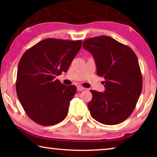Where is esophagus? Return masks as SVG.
I'll return each instance as SVG.
<instances>
[{
	"label": "esophagus",
	"instance_id": "34e87169",
	"mask_svg": "<svg viewBox=\"0 0 157 157\" xmlns=\"http://www.w3.org/2000/svg\"><path fill=\"white\" fill-rule=\"evenodd\" d=\"M77 88H78V91H83V90L85 89V88H84V87L82 86H78V87H77Z\"/></svg>",
	"mask_w": 157,
	"mask_h": 157
}]
</instances>
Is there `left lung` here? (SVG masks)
Instances as JSON below:
<instances>
[{
  "instance_id": "obj_1",
  "label": "left lung",
  "mask_w": 157,
  "mask_h": 157,
  "mask_svg": "<svg viewBox=\"0 0 157 157\" xmlns=\"http://www.w3.org/2000/svg\"><path fill=\"white\" fill-rule=\"evenodd\" d=\"M83 48L91 53L97 75L105 78V92L91 90L88 103L93 118L113 125L125 121L136 107L143 79L139 61L131 48L108 36L87 39Z\"/></svg>"
}]
</instances>
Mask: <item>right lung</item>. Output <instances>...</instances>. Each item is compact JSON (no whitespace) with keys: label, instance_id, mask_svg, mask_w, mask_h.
I'll return each mask as SVG.
<instances>
[{"label":"right lung","instance_id":"1","mask_svg":"<svg viewBox=\"0 0 157 157\" xmlns=\"http://www.w3.org/2000/svg\"><path fill=\"white\" fill-rule=\"evenodd\" d=\"M82 43L81 40L46 39L21 57L17 69V94L25 112L36 123L54 125L67 116L77 87L66 86L55 78L67 72Z\"/></svg>","mask_w":157,"mask_h":157}]
</instances>
